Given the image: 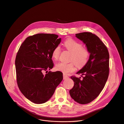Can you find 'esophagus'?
Masks as SVG:
<instances>
[{"mask_svg": "<svg viewBox=\"0 0 124 124\" xmlns=\"http://www.w3.org/2000/svg\"><path fill=\"white\" fill-rule=\"evenodd\" d=\"M69 78V77L65 75H63V79H68Z\"/></svg>", "mask_w": 124, "mask_h": 124, "instance_id": "obj_1", "label": "esophagus"}]
</instances>
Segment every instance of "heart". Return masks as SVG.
<instances>
[{
  "mask_svg": "<svg viewBox=\"0 0 124 124\" xmlns=\"http://www.w3.org/2000/svg\"><path fill=\"white\" fill-rule=\"evenodd\" d=\"M63 46L70 52V61L72 62L70 63H58L55 66L56 70L64 74H68L75 71V64L79 68L84 67L87 64L90 53L87 47L82 46L81 43L72 38H69L64 42ZM60 53L61 48L59 46H57L52 51V56L54 59H57Z\"/></svg>",
  "mask_w": 124,
  "mask_h": 124,
  "instance_id": "b5f03b06",
  "label": "heart"
}]
</instances>
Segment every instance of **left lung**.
<instances>
[{
    "label": "left lung",
    "instance_id": "8db88e82",
    "mask_svg": "<svg viewBox=\"0 0 124 124\" xmlns=\"http://www.w3.org/2000/svg\"><path fill=\"white\" fill-rule=\"evenodd\" d=\"M76 37L85 44L90 55L87 64L77 73L82 78L70 77L74 86L69 92L76 102L87 104L95 100L104 87L109 75V55L107 46L96 35L82 32L76 34Z\"/></svg>",
    "mask_w": 124,
    "mask_h": 124
}]
</instances>
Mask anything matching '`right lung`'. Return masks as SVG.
I'll use <instances>...</instances> for the list:
<instances>
[{
    "mask_svg": "<svg viewBox=\"0 0 124 124\" xmlns=\"http://www.w3.org/2000/svg\"><path fill=\"white\" fill-rule=\"evenodd\" d=\"M54 34L39 33L27 37L17 53L15 66L17 83L22 94L29 101L41 104L54 94L63 79L60 71L47 73L54 67L52 51L61 38ZM47 74H44L43 72Z\"/></svg>",
    "mask_w": 124,
    "mask_h": 124,
    "instance_id": "1",
    "label": "right lung"
}]
</instances>
